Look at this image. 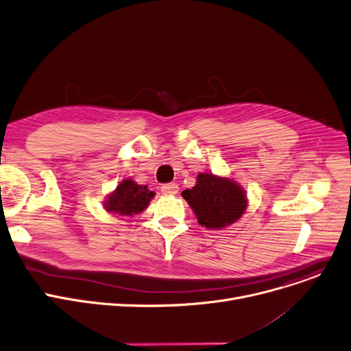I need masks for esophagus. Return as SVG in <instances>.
I'll return each instance as SVG.
<instances>
[{
    "label": "esophagus",
    "instance_id": "esophagus-1",
    "mask_svg": "<svg viewBox=\"0 0 351 351\" xmlns=\"http://www.w3.org/2000/svg\"><path fill=\"white\" fill-rule=\"evenodd\" d=\"M162 192L165 193V195H176V193L178 192V185L176 182H171V184H166V185H162Z\"/></svg>",
    "mask_w": 351,
    "mask_h": 351
}]
</instances>
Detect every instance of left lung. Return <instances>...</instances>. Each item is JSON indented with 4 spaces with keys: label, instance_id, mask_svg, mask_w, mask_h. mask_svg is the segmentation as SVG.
<instances>
[{
    "label": "left lung",
    "instance_id": "obj_1",
    "mask_svg": "<svg viewBox=\"0 0 351 351\" xmlns=\"http://www.w3.org/2000/svg\"><path fill=\"white\" fill-rule=\"evenodd\" d=\"M182 198L197 215L198 223L219 230L236 223L247 209L245 191L231 178L201 173L197 185L182 191Z\"/></svg>",
    "mask_w": 351,
    "mask_h": 351
}]
</instances>
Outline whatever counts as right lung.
Instances as JSON below:
<instances>
[{
    "mask_svg": "<svg viewBox=\"0 0 351 351\" xmlns=\"http://www.w3.org/2000/svg\"><path fill=\"white\" fill-rule=\"evenodd\" d=\"M153 197L154 192L149 191L146 185H139L134 180L127 178L110 193L104 201V206L107 212H114L115 215L134 216L143 212Z\"/></svg>",
    "mask_w": 351,
    "mask_h": 351,
    "instance_id": "obj_1",
    "label": "right lung"
}]
</instances>
